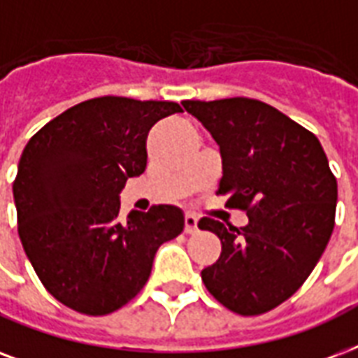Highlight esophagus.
<instances>
[{
  "label": "esophagus",
  "mask_w": 358,
  "mask_h": 358,
  "mask_svg": "<svg viewBox=\"0 0 358 358\" xmlns=\"http://www.w3.org/2000/svg\"><path fill=\"white\" fill-rule=\"evenodd\" d=\"M199 217L195 214H185V233L193 234L197 233Z\"/></svg>",
  "instance_id": "34e87169"
}]
</instances>
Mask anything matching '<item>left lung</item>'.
Returning a JSON list of instances; mask_svg holds the SVG:
<instances>
[{"label": "left lung", "mask_w": 358, "mask_h": 358, "mask_svg": "<svg viewBox=\"0 0 358 358\" xmlns=\"http://www.w3.org/2000/svg\"><path fill=\"white\" fill-rule=\"evenodd\" d=\"M220 146L217 195L244 210L245 227L203 217L199 227L222 240V255L201 272L220 304L261 315L293 296L331 240L338 184L312 131L263 101H184Z\"/></svg>", "instance_id": "obj_1"}]
</instances>
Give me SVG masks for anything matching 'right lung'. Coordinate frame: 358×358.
I'll return each mask as SVG.
<instances>
[{"label": "right lung", "mask_w": 358, "mask_h": 358, "mask_svg": "<svg viewBox=\"0 0 358 358\" xmlns=\"http://www.w3.org/2000/svg\"><path fill=\"white\" fill-rule=\"evenodd\" d=\"M173 101L105 95L50 120L22 152L13 184L18 236L46 291L71 310L106 315L141 293L155 252L184 231L182 210L157 204L120 217V191L146 169L155 122Z\"/></svg>", "instance_id": "obj_1"}]
</instances>
